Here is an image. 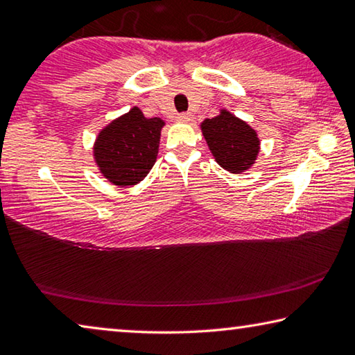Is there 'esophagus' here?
Masks as SVG:
<instances>
[{
    "label": "esophagus",
    "instance_id": "obj_1",
    "mask_svg": "<svg viewBox=\"0 0 355 355\" xmlns=\"http://www.w3.org/2000/svg\"><path fill=\"white\" fill-rule=\"evenodd\" d=\"M177 120L182 123H189V122H192V116L189 112H183V114H178Z\"/></svg>",
    "mask_w": 355,
    "mask_h": 355
}]
</instances>
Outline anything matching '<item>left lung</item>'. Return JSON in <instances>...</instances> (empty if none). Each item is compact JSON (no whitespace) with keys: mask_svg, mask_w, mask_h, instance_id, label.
<instances>
[{"mask_svg":"<svg viewBox=\"0 0 355 355\" xmlns=\"http://www.w3.org/2000/svg\"><path fill=\"white\" fill-rule=\"evenodd\" d=\"M200 130L209 152L222 169L243 173L255 164L261 144L257 130L225 107L219 110L216 117L203 120Z\"/></svg>","mask_w":355,"mask_h":355,"instance_id":"left-lung-1","label":"left lung"}]
</instances>
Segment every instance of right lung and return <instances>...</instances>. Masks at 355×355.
I'll return each instance as SVG.
<instances>
[{
	"mask_svg": "<svg viewBox=\"0 0 355 355\" xmlns=\"http://www.w3.org/2000/svg\"><path fill=\"white\" fill-rule=\"evenodd\" d=\"M163 119H148L137 106L111 120L98 131L92 153L95 166L117 188L141 183L158 156Z\"/></svg>",
	"mask_w": 355,
	"mask_h": 355,
	"instance_id": "1",
	"label": "right lung"
}]
</instances>
